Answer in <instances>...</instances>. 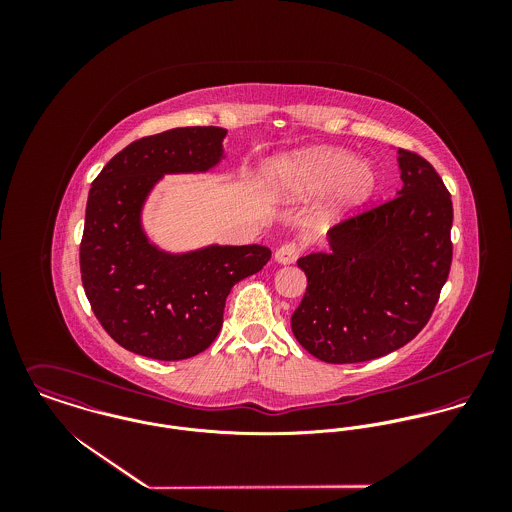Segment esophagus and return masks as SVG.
<instances>
[{"mask_svg":"<svg viewBox=\"0 0 512 512\" xmlns=\"http://www.w3.org/2000/svg\"><path fill=\"white\" fill-rule=\"evenodd\" d=\"M299 252H301V248L297 246V244H284V246H280L278 250H276V254H274V260L278 262V264H293L295 260H297V256H299Z\"/></svg>","mask_w":512,"mask_h":512,"instance_id":"34e87169","label":"esophagus"}]
</instances>
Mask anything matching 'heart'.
Segmentation results:
<instances>
[{
  "mask_svg": "<svg viewBox=\"0 0 512 512\" xmlns=\"http://www.w3.org/2000/svg\"><path fill=\"white\" fill-rule=\"evenodd\" d=\"M380 179L372 163L339 147H309L282 155L268 169V187L276 199L301 201L327 193L325 215L341 217L366 205Z\"/></svg>",
  "mask_w": 512,
  "mask_h": 512,
  "instance_id": "obj_1",
  "label": "heart"
}]
</instances>
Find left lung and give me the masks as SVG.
I'll return each instance as SVG.
<instances>
[{
    "label": "left lung",
    "mask_w": 512,
    "mask_h": 512,
    "mask_svg": "<svg viewBox=\"0 0 512 512\" xmlns=\"http://www.w3.org/2000/svg\"><path fill=\"white\" fill-rule=\"evenodd\" d=\"M398 169V197L329 230V252L297 260L307 290L292 331L319 361L384 357L410 343L438 303L451 266V195L412 151L398 149Z\"/></svg>",
    "instance_id": "1"
}]
</instances>
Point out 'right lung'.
<instances>
[{"instance_id": "right-lung-1", "label": "right lung", "mask_w": 512, "mask_h": 512, "mask_svg": "<svg viewBox=\"0 0 512 512\" xmlns=\"http://www.w3.org/2000/svg\"><path fill=\"white\" fill-rule=\"evenodd\" d=\"M226 130L173 128L132 142L94 179L80 242L84 293L106 333L155 361L203 353L219 335L234 284L260 272L262 244H207L169 252L144 228V207L165 175L207 173L226 157Z\"/></svg>"}]
</instances>
